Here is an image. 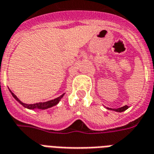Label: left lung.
<instances>
[{"label": "left lung", "mask_w": 154, "mask_h": 154, "mask_svg": "<svg viewBox=\"0 0 154 154\" xmlns=\"http://www.w3.org/2000/svg\"><path fill=\"white\" fill-rule=\"evenodd\" d=\"M127 109H128V106L125 105L123 106V107H122V108H118V109H112V110H113V111H116V112H123V111H125V110H126Z\"/></svg>", "instance_id": "8db88e82"}]
</instances>
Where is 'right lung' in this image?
I'll use <instances>...</instances> for the list:
<instances>
[{
	"label": "right lung",
	"instance_id": "add662e5",
	"mask_svg": "<svg viewBox=\"0 0 154 154\" xmlns=\"http://www.w3.org/2000/svg\"><path fill=\"white\" fill-rule=\"evenodd\" d=\"M10 93L12 94L13 95V97L15 99V100L19 102L20 104H22L24 108H27L28 109H49V108H51V107H53V106L56 105L57 103H59L60 101V100L62 99L63 96L64 95V94H63L62 95H60V97L56 98V99H54V100H49V101H46V102H41V103H33V104H28V103H23L21 100H19L18 99L15 94L12 93V91H10Z\"/></svg>",
	"mask_w": 154,
	"mask_h": 154
}]
</instances>
